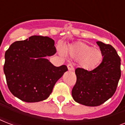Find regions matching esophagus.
I'll return each mask as SVG.
<instances>
[{"mask_svg":"<svg viewBox=\"0 0 125 125\" xmlns=\"http://www.w3.org/2000/svg\"><path fill=\"white\" fill-rule=\"evenodd\" d=\"M67 68H68L69 71L74 70V67H73V65L71 63H69L67 65Z\"/></svg>","mask_w":125,"mask_h":125,"instance_id":"esophagus-1","label":"esophagus"}]
</instances>
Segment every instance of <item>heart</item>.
I'll use <instances>...</instances> for the list:
<instances>
[{
  "mask_svg": "<svg viewBox=\"0 0 125 125\" xmlns=\"http://www.w3.org/2000/svg\"><path fill=\"white\" fill-rule=\"evenodd\" d=\"M64 51L75 60H80L81 63L85 68H93L99 64L102 60V53L99 50L83 43H78L75 45L64 48ZM62 54L63 53L60 50Z\"/></svg>",
  "mask_w": 125,
  "mask_h": 125,
  "instance_id": "obj_1",
  "label": "heart"
}]
</instances>
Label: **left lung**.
Listing matches in <instances>:
<instances>
[{
	"instance_id": "8db88e82",
	"label": "left lung",
	"mask_w": 125,
	"mask_h": 125,
	"mask_svg": "<svg viewBox=\"0 0 125 125\" xmlns=\"http://www.w3.org/2000/svg\"><path fill=\"white\" fill-rule=\"evenodd\" d=\"M103 59L91 71L76 68V82L72 89L76 103L87 106H97L108 101L116 91L121 77V58L109 44L97 42Z\"/></svg>"
}]
</instances>
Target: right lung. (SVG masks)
<instances>
[{"label": "right lung", "instance_id": "right-lung-1", "mask_svg": "<svg viewBox=\"0 0 125 125\" xmlns=\"http://www.w3.org/2000/svg\"><path fill=\"white\" fill-rule=\"evenodd\" d=\"M56 52L54 41L47 36H32L13 43L5 52L4 65L11 93L26 103L47 99L67 71L66 65L56 67L46 58Z\"/></svg>", "mask_w": 125, "mask_h": 125}]
</instances>
